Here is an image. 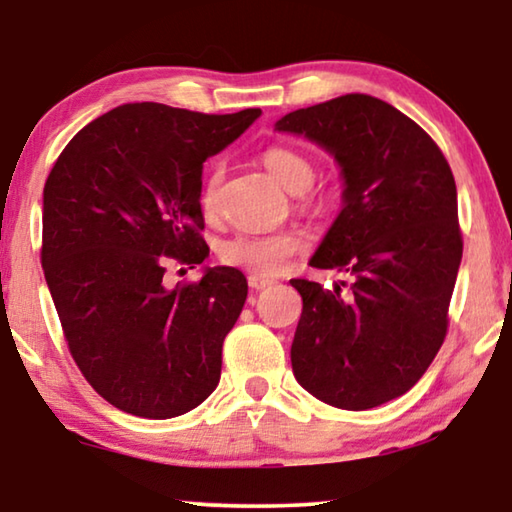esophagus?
<instances>
[{
    "label": "esophagus",
    "instance_id": "obj_1",
    "mask_svg": "<svg viewBox=\"0 0 512 512\" xmlns=\"http://www.w3.org/2000/svg\"><path fill=\"white\" fill-rule=\"evenodd\" d=\"M247 282H249L251 289L261 291V289H265V286L272 284V279L270 277H263V275H254V272H251V275L247 277Z\"/></svg>",
    "mask_w": 512,
    "mask_h": 512
}]
</instances>
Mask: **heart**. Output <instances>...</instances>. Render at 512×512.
Here are the masks:
<instances>
[{"mask_svg": "<svg viewBox=\"0 0 512 512\" xmlns=\"http://www.w3.org/2000/svg\"><path fill=\"white\" fill-rule=\"evenodd\" d=\"M261 163L279 186L289 193H298L300 207L317 205V195L310 191L314 181L312 160L289 146H270L261 153ZM223 177L221 163L209 167L200 186V207L205 216H214L219 209V186ZM305 249V235L300 230H277L263 235H235L221 242L219 258L230 268L254 272V275H279L289 268L293 256Z\"/></svg>", "mask_w": 512, "mask_h": 512, "instance_id": "1", "label": "heart"}]
</instances>
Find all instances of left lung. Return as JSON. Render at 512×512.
<instances>
[{
    "label": "left lung",
    "instance_id": "obj_1",
    "mask_svg": "<svg viewBox=\"0 0 512 512\" xmlns=\"http://www.w3.org/2000/svg\"><path fill=\"white\" fill-rule=\"evenodd\" d=\"M277 130L340 163L345 205L310 263L354 275L347 296L291 279L303 296L293 375L333 408H377L415 387L447 335L464 251L452 170L412 118L370 95L291 111Z\"/></svg>",
    "mask_w": 512,
    "mask_h": 512
}]
</instances>
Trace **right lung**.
Returning <instances> with one entry per match:
<instances>
[{
    "instance_id": "obj_1",
    "label": "right lung",
    "mask_w": 512,
    "mask_h": 512,
    "mask_svg": "<svg viewBox=\"0 0 512 512\" xmlns=\"http://www.w3.org/2000/svg\"><path fill=\"white\" fill-rule=\"evenodd\" d=\"M258 116L261 109L121 104L76 132L48 174V291L76 366L118 410L179 417L219 384L223 340L247 300V279L209 268L198 282L165 289V261L207 258L202 163Z\"/></svg>"
}]
</instances>
